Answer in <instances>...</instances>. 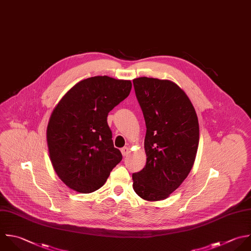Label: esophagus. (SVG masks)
Returning a JSON list of instances; mask_svg holds the SVG:
<instances>
[{"label":"esophagus","mask_w":251,"mask_h":251,"mask_svg":"<svg viewBox=\"0 0 251 251\" xmlns=\"http://www.w3.org/2000/svg\"><path fill=\"white\" fill-rule=\"evenodd\" d=\"M128 151H129V149L126 146V147H123L122 149H121V152H122V154H123V156H126L127 154H128Z\"/></svg>","instance_id":"obj_1"}]
</instances>
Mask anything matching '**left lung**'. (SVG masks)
Wrapping results in <instances>:
<instances>
[{"label":"left lung","mask_w":251,"mask_h":251,"mask_svg":"<svg viewBox=\"0 0 251 251\" xmlns=\"http://www.w3.org/2000/svg\"><path fill=\"white\" fill-rule=\"evenodd\" d=\"M146 135V164L132 174L133 189L143 199L169 197L188 176L197 152L199 125L186 94L174 82L158 78L133 79Z\"/></svg>","instance_id":"obj_1"}]
</instances>
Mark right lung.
Here are the masks:
<instances>
[{"label": "right lung", "instance_id": "obj_1", "mask_svg": "<svg viewBox=\"0 0 251 251\" xmlns=\"http://www.w3.org/2000/svg\"><path fill=\"white\" fill-rule=\"evenodd\" d=\"M130 89V80L89 77L71 88L54 109L48 148L57 175L70 188L80 193L99 189L122 161L107 117Z\"/></svg>", "mask_w": 251, "mask_h": 251}]
</instances>
